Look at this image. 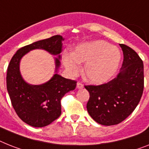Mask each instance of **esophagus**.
<instances>
[{"mask_svg": "<svg viewBox=\"0 0 149 149\" xmlns=\"http://www.w3.org/2000/svg\"><path fill=\"white\" fill-rule=\"evenodd\" d=\"M84 88V84L81 83V82L78 81L77 83V88H78V89H81V88Z\"/></svg>", "mask_w": 149, "mask_h": 149, "instance_id": "1", "label": "esophagus"}]
</instances>
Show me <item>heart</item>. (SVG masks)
<instances>
[{
  "mask_svg": "<svg viewBox=\"0 0 149 149\" xmlns=\"http://www.w3.org/2000/svg\"><path fill=\"white\" fill-rule=\"evenodd\" d=\"M120 60L116 47L103 40L83 44L76 48L73 55L65 52L63 62L72 74L79 71V63H86L84 76L93 84H103L113 75Z\"/></svg>",
  "mask_w": 149,
  "mask_h": 149,
  "instance_id": "1",
  "label": "heart"
}]
</instances>
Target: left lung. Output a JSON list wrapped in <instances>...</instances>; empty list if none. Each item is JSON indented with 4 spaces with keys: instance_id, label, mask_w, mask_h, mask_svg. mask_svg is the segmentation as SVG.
Listing matches in <instances>:
<instances>
[{
    "instance_id": "8db88e82",
    "label": "left lung",
    "mask_w": 149,
    "mask_h": 149,
    "mask_svg": "<svg viewBox=\"0 0 149 149\" xmlns=\"http://www.w3.org/2000/svg\"><path fill=\"white\" fill-rule=\"evenodd\" d=\"M123 53L117 77L100 85H85L90 94L88 113L97 123L113 126L125 120L139 103L144 89L142 60L132 49L120 44Z\"/></svg>"
}]
</instances>
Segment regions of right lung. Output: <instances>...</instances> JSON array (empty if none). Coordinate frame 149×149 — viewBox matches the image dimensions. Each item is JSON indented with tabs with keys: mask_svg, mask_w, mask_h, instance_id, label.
<instances>
[{
	"mask_svg": "<svg viewBox=\"0 0 149 149\" xmlns=\"http://www.w3.org/2000/svg\"><path fill=\"white\" fill-rule=\"evenodd\" d=\"M61 36H53L17 50L10 61L7 72V89L13 109L24 123L34 127H44L57 120L61 113V100L68 92L75 89L77 81L55 74L47 83L30 85L19 73V61L32 49H42L52 55H59L62 49ZM60 58V55H58ZM56 58V68L60 61Z\"/></svg>",
	"mask_w": 149,
	"mask_h": 149,
	"instance_id": "right-lung-1",
	"label": "right lung"
}]
</instances>
